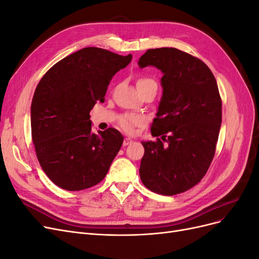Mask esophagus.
Here are the masks:
<instances>
[{
    "instance_id": "obj_1",
    "label": "esophagus",
    "mask_w": 259,
    "mask_h": 259,
    "mask_svg": "<svg viewBox=\"0 0 259 259\" xmlns=\"http://www.w3.org/2000/svg\"><path fill=\"white\" fill-rule=\"evenodd\" d=\"M132 142L133 140L130 138V137H126V138H124V142H123V146L124 147H126V146H128V145H131L132 144Z\"/></svg>"
}]
</instances>
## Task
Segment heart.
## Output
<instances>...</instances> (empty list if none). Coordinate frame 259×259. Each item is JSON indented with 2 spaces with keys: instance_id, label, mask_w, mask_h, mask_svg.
Returning <instances> with one entry per match:
<instances>
[{
  "instance_id": "obj_1",
  "label": "heart",
  "mask_w": 259,
  "mask_h": 259,
  "mask_svg": "<svg viewBox=\"0 0 259 259\" xmlns=\"http://www.w3.org/2000/svg\"><path fill=\"white\" fill-rule=\"evenodd\" d=\"M148 85L154 86L155 89H158L156 82L152 79H149V77H142V79H139L137 81V88H142V86H148ZM145 122H146L145 117L137 114H125V115H122L119 119L120 126L127 133H134L135 128L138 126H143Z\"/></svg>"
}]
</instances>
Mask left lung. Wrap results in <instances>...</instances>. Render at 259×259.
I'll return each mask as SVG.
<instances>
[{"label": "left lung", "mask_w": 259, "mask_h": 259, "mask_svg": "<svg viewBox=\"0 0 259 259\" xmlns=\"http://www.w3.org/2000/svg\"><path fill=\"white\" fill-rule=\"evenodd\" d=\"M140 68L163 72V96L151 125L154 142L142 143L139 175L145 187L163 195L191 189L205 176L222 125V98L210 69L173 48L148 50Z\"/></svg>", "instance_id": "1"}]
</instances>
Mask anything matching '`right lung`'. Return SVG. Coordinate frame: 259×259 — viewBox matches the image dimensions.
I'll return each instance as SVG.
<instances>
[{
    "label": "right lung",
    "mask_w": 259,
    "mask_h": 259,
    "mask_svg": "<svg viewBox=\"0 0 259 259\" xmlns=\"http://www.w3.org/2000/svg\"><path fill=\"white\" fill-rule=\"evenodd\" d=\"M132 55L85 48L55 64L38 82L31 104V135L36 158L52 182L79 191L103 180L123 144L109 127L92 132L90 111L103 103L112 76Z\"/></svg>",
    "instance_id": "right-lung-1"
}]
</instances>
